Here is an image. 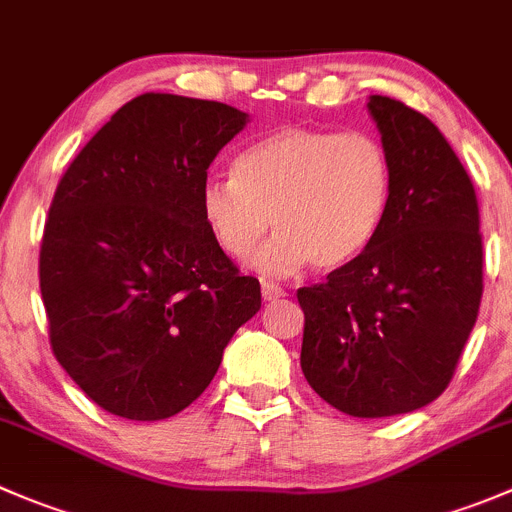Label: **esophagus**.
I'll return each mask as SVG.
<instances>
[{
	"label": "esophagus",
	"instance_id": "esophagus-1",
	"mask_svg": "<svg viewBox=\"0 0 512 512\" xmlns=\"http://www.w3.org/2000/svg\"><path fill=\"white\" fill-rule=\"evenodd\" d=\"M262 297H265L267 302H272V300H280V297H285L287 292L282 290L280 285H277V282H270V280H262Z\"/></svg>",
	"mask_w": 512,
	"mask_h": 512
}]
</instances>
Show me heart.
<instances>
[{"instance_id": "1", "label": "heart", "mask_w": 512, "mask_h": 512, "mask_svg": "<svg viewBox=\"0 0 512 512\" xmlns=\"http://www.w3.org/2000/svg\"><path fill=\"white\" fill-rule=\"evenodd\" d=\"M393 165L377 137L287 124L250 142L235 175L202 182L200 210L225 255L245 260L272 225L277 235L252 257L267 275L307 262L337 270L370 247L388 215Z\"/></svg>"}]
</instances>
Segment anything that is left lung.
Returning <instances> with one entry per match:
<instances>
[{"instance_id":"8db88e82","label":"left lung","mask_w":512,"mask_h":512,"mask_svg":"<svg viewBox=\"0 0 512 512\" xmlns=\"http://www.w3.org/2000/svg\"><path fill=\"white\" fill-rule=\"evenodd\" d=\"M367 112L393 165V197L360 257L297 290L300 365L340 413L390 418L448 388L478 320L483 240L473 182L443 132L380 94Z\"/></svg>"}]
</instances>
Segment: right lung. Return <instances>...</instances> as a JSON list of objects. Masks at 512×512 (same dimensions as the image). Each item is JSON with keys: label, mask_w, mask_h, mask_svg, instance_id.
I'll return each instance as SVG.
<instances>
[{"label": "right lung", "mask_w": 512, "mask_h": 512, "mask_svg": "<svg viewBox=\"0 0 512 512\" xmlns=\"http://www.w3.org/2000/svg\"><path fill=\"white\" fill-rule=\"evenodd\" d=\"M247 122L230 104L140 94L59 180L39 252L49 342L107 413L185 410L260 310V282L240 275L200 210L207 167Z\"/></svg>", "instance_id": "right-lung-1"}]
</instances>
